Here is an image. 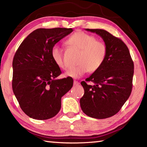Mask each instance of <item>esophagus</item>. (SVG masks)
<instances>
[{
    "mask_svg": "<svg viewBox=\"0 0 147 147\" xmlns=\"http://www.w3.org/2000/svg\"><path fill=\"white\" fill-rule=\"evenodd\" d=\"M73 84H74V86H78L79 84H80V83L78 82V81H76V80H74Z\"/></svg>",
    "mask_w": 147,
    "mask_h": 147,
    "instance_id": "34e87169",
    "label": "esophagus"
}]
</instances>
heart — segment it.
Here are the masks:
<instances>
[{
    "mask_svg": "<svg viewBox=\"0 0 147 147\" xmlns=\"http://www.w3.org/2000/svg\"><path fill=\"white\" fill-rule=\"evenodd\" d=\"M65 43L72 49L80 52L77 63L79 65L65 72L66 76L74 78L82 76L87 72L97 71L106 58L107 46L104 42L96 40L93 35L79 31L72 35ZM51 55L54 61L61 69H65L67 65L63 60L60 48L54 47L52 49Z\"/></svg>",
    "mask_w": 147,
    "mask_h": 147,
    "instance_id": "heart-1",
    "label": "heart"
}]
</instances>
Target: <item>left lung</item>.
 <instances>
[{"label":"left lung","mask_w":147,"mask_h":147,"mask_svg":"<svg viewBox=\"0 0 147 147\" xmlns=\"http://www.w3.org/2000/svg\"><path fill=\"white\" fill-rule=\"evenodd\" d=\"M100 36L107 46L106 58L97 71L81 84L80 100L83 112L92 118L110 117L119 112L132 89L134 63L127 46L121 39L102 29H86Z\"/></svg>","instance_id":"8db88e82"}]
</instances>
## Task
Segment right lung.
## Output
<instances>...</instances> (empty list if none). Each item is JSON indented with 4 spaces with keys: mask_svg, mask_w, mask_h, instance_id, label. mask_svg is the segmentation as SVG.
<instances>
[{
    "mask_svg": "<svg viewBox=\"0 0 147 147\" xmlns=\"http://www.w3.org/2000/svg\"><path fill=\"white\" fill-rule=\"evenodd\" d=\"M72 28H38L20 45L13 59L12 88L20 107L30 117L46 120L61 108V99L73 85L71 77L57 79L61 73L54 61V45Z\"/></svg>",
    "mask_w": 147,
    "mask_h": 147,
    "instance_id": "add662e5",
    "label": "right lung"
}]
</instances>
